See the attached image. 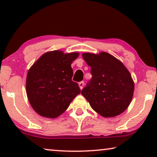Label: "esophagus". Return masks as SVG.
Returning a JSON list of instances; mask_svg holds the SVG:
<instances>
[{"label":"esophagus","instance_id":"esophagus-1","mask_svg":"<svg viewBox=\"0 0 157 157\" xmlns=\"http://www.w3.org/2000/svg\"><path fill=\"white\" fill-rule=\"evenodd\" d=\"M78 86L79 87H80V89L82 90L83 88V86H84V82H83V81H81V82L78 83Z\"/></svg>","mask_w":157,"mask_h":157}]
</instances>
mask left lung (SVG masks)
<instances>
[{
  "label": "left lung",
  "instance_id": "8db88e82",
  "mask_svg": "<svg viewBox=\"0 0 157 157\" xmlns=\"http://www.w3.org/2000/svg\"><path fill=\"white\" fill-rule=\"evenodd\" d=\"M91 68L92 78L81 94L96 112L104 117L121 114L132 101L134 82L123 63L106 52L83 53Z\"/></svg>",
  "mask_w": 157,
  "mask_h": 157
}]
</instances>
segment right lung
Returning <instances> with one entry per match:
<instances>
[{"mask_svg":"<svg viewBox=\"0 0 157 157\" xmlns=\"http://www.w3.org/2000/svg\"><path fill=\"white\" fill-rule=\"evenodd\" d=\"M78 56V52L48 51L29 68L25 82L26 94L38 114L57 118L80 94L78 83L71 80L74 73L71 66Z\"/></svg>","mask_w":157,"mask_h":157,"instance_id":"obj_1","label":"right lung"}]
</instances>
